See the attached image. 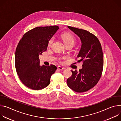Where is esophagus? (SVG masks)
<instances>
[{
	"instance_id": "esophagus-1",
	"label": "esophagus",
	"mask_w": 121,
	"mask_h": 121,
	"mask_svg": "<svg viewBox=\"0 0 121 121\" xmlns=\"http://www.w3.org/2000/svg\"><path fill=\"white\" fill-rule=\"evenodd\" d=\"M64 69V68L62 67H61V66H59L58 67V70H63V69Z\"/></svg>"
}]
</instances>
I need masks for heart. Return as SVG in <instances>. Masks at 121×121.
I'll return each instance as SVG.
<instances>
[{
  "label": "heart",
  "mask_w": 121,
  "mask_h": 121,
  "mask_svg": "<svg viewBox=\"0 0 121 121\" xmlns=\"http://www.w3.org/2000/svg\"><path fill=\"white\" fill-rule=\"evenodd\" d=\"M61 38L66 47L71 46H73L75 42L74 37L71 34L69 33H64L61 35ZM54 40V37H51L48 42V46L50 47Z\"/></svg>",
  "instance_id": "b5f03b06"
}]
</instances>
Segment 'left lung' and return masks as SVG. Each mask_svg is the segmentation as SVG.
I'll list each match as a JSON object with an SVG mask.
<instances>
[{"label": "left lung", "mask_w": 121, "mask_h": 121, "mask_svg": "<svg viewBox=\"0 0 121 121\" xmlns=\"http://www.w3.org/2000/svg\"><path fill=\"white\" fill-rule=\"evenodd\" d=\"M81 41L77 58L83 61V67L79 72L71 70L72 76L67 80L68 86L74 91L81 93L94 86L100 78L103 68V55L98 38L87 31L68 26Z\"/></svg>", "instance_id": "obj_1"}]
</instances>
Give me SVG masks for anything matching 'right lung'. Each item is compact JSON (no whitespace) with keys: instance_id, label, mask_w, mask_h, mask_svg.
Segmentation results:
<instances>
[{"instance_id":"right-lung-1","label":"right lung","mask_w":121,"mask_h":121,"mask_svg":"<svg viewBox=\"0 0 121 121\" xmlns=\"http://www.w3.org/2000/svg\"><path fill=\"white\" fill-rule=\"evenodd\" d=\"M59 29L56 25L37 27L26 33L18 44L16 70L22 83L30 89L37 90L48 86L57 69L54 65L40 66L39 55L47 50L48 41Z\"/></svg>"}]
</instances>
